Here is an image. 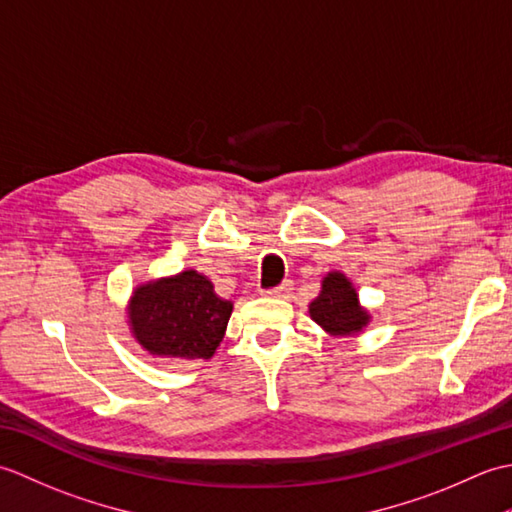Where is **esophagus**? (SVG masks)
I'll return each mask as SVG.
<instances>
[{
  "label": "esophagus",
  "instance_id": "34e87169",
  "mask_svg": "<svg viewBox=\"0 0 512 512\" xmlns=\"http://www.w3.org/2000/svg\"><path fill=\"white\" fill-rule=\"evenodd\" d=\"M292 286H295V284H292V281L288 279V281H284V284H281V286H275V288L266 290V295H268V297H275V299H284V297H288L290 292H292Z\"/></svg>",
  "mask_w": 512,
  "mask_h": 512
}]
</instances>
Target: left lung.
I'll return each mask as SVG.
<instances>
[{"label": "left lung", "mask_w": 512, "mask_h": 512, "mask_svg": "<svg viewBox=\"0 0 512 512\" xmlns=\"http://www.w3.org/2000/svg\"><path fill=\"white\" fill-rule=\"evenodd\" d=\"M310 317L332 336L358 334L372 319L358 303L352 281L336 270L323 277L319 297L310 303Z\"/></svg>", "instance_id": "1"}]
</instances>
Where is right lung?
I'll list each match as a JSON object with an SVG mask.
<instances>
[{"instance_id": "1", "label": "right lung", "mask_w": 512, "mask_h": 512, "mask_svg": "<svg viewBox=\"0 0 512 512\" xmlns=\"http://www.w3.org/2000/svg\"><path fill=\"white\" fill-rule=\"evenodd\" d=\"M233 303L215 295L198 270H182L138 286L127 317L134 339L149 354L167 358H211L224 339Z\"/></svg>"}]
</instances>
